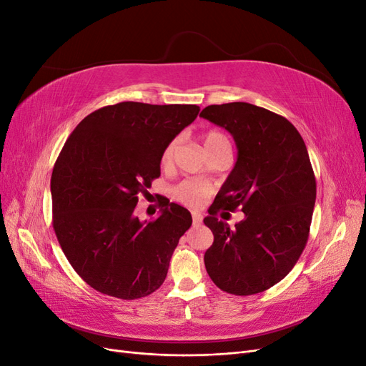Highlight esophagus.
Returning <instances> with one entry per match:
<instances>
[{"instance_id": "esophagus-1", "label": "esophagus", "mask_w": 366, "mask_h": 366, "mask_svg": "<svg viewBox=\"0 0 366 366\" xmlns=\"http://www.w3.org/2000/svg\"><path fill=\"white\" fill-rule=\"evenodd\" d=\"M192 221H194V226H200L203 218H202V215L198 214V212H192Z\"/></svg>"}]
</instances>
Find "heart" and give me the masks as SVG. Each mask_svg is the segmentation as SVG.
I'll use <instances>...</instances> for the list:
<instances>
[{"mask_svg": "<svg viewBox=\"0 0 366 366\" xmlns=\"http://www.w3.org/2000/svg\"><path fill=\"white\" fill-rule=\"evenodd\" d=\"M221 143H227V139L218 131H209L204 136L206 151L217 147V145H221ZM177 145H179V140L175 139L164 147V149L162 152V164L163 166H169L172 163ZM210 194H212V186L204 183V182H198V180H184L179 184H175L171 189V195L175 202H179V203H182L184 206H189V207L203 206L207 198L210 197Z\"/></svg>", "mask_w": 366, "mask_h": 366, "instance_id": "obj_1", "label": "heart"}]
</instances>
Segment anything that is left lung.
Listing matches in <instances>:
<instances>
[{"label": "left lung", "mask_w": 366, "mask_h": 366, "mask_svg": "<svg viewBox=\"0 0 366 366\" xmlns=\"http://www.w3.org/2000/svg\"><path fill=\"white\" fill-rule=\"evenodd\" d=\"M200 117L227 129L238 149L204 218L214 234L206 270L223 292L261 293L289 274L307 244L316 202L307 147L285 117L247 102L209 105ZM237 208L245 218L235 228L217 219Z\"/></svg>", "instance_id": "left-lung-1"}]
</instances>
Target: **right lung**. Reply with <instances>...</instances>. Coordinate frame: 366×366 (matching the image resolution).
Segmentation results:
<instances>
[{"instance_id": "right-lung-1", "label": "right lung", "mask_w": 366, "mask_h": 366, "mask_svg": "<svg viewBox=\"0 0 366 366\" xmlns=\"http://www.w3.org/2000/svg\"><path fill=\"white\" fill-rule=\"evenodd\" d=\"M197 105L120 102L74 128L54 163L53 229L71 267L94 290L120 299L156 292L191 212L164 202L159 218L134 209L160 177L162 152L197 119Z\"/></svg>"}]
</instances>
